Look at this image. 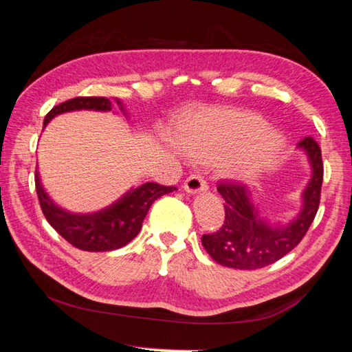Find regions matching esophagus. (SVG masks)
Here are the masks:
<instances>
[{
  "label": "esophagus",
  "instance_id": "1",
  "mask_svg": "<svg viewBox=\"0 0 352 352\" xmlns=\"http://www.w3.org/2000/svg\"><path fill=\"white\" fill-rule=\"evenodd\" d=\"M183 188L186 192L189 194H195V192H204V190L208 189V183L204 177H201L200 174H190L186 180H184V184Z\"/></svg>",
  "mask_w": 352,
  "mask_h": 352
}]
</instances>
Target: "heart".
Instances as JSON below:
<instances>
[{
  "mask_svg": "<svg viewBox=\"0 0 352 352\" xmlns=\"http://www.w3.org/2000/svg\"><path fill=\"white\" fill-rule=\"evenodd\" d=\"M269 129L254 113L211 110L183 129L182 144L197 160L225 162L237 157L242 172H254L264 168L283 144L279 135Z\"/></svg>",
  "mask_w": 352,
  "mask_h": 352,
  "instance_id": "1",
  "label": "heart"
}]
</instances>
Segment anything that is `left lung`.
I'll use <instances>...</instances> for the list:
<instances>
[{
	"label": "left lung",
	"mask_w": 352,
	"mask_h": 352,
	"mask_svg": "<svg viewBox=\"0 0 352 352\" xmlns=\"http://www.w3.org/2000/svg\"><path fill=\"white\" fill-rule=\"evenodd\" d=\"M298 147L307 153L312 178L302 192L301 212L285 226L272 228L258 217L247 186L233 180L217 184L225 200V222L216 233L201 236V245L217 264L239 270L262 269L292 252L306 236L318 211L323 160L318 142L312 136L302 138Z\"/></svg>",
	"instance_id": "left-lung-1"
}]
</instances>
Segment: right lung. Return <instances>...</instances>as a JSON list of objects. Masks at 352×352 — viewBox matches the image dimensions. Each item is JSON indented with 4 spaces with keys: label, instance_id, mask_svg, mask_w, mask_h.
<instances>
[{
    "label": "right lung",
    "instance_id": "right-lung-1",
    "mask_svg": "<svg viewBox=\"0 0 352 352\" xmlns=\"http://www.w3.org/2000/svg\"><path fill=\"white\" fill-rule=\"evenodd\" d=\"M118 104L121 102L118 100ZM82 109L105 111L111 110V102L107 98L69 99L47 113L43 127L60 113ZM35 189H37L40 208L46 220L65 241L85 252H111V250L127 245L130 241L135 239L153 201L177 188L148 182L127 190L115 204L91 214H73L57 206L45 192L37 170H35Z\"/></svg>",
    "mask_w": 352,
    "mask_h": 352
}]
</instances>
